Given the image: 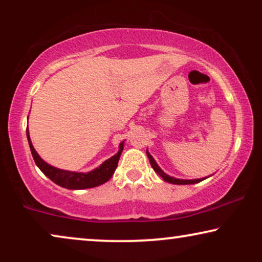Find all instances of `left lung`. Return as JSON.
Listing matches in <instances>:
<instances>
[{"label": "left lung", "instance_id": "8db88e82", "mask_svg": "<svg viewBox=\"0 0 262 262\" xmlns=\"http://www.w3.org/2000/svg\"><path fill=\"white\" fill-rule=\"evenodd\" d=\"M146 155H148V159L150 161V164H151L152 169L155 170L156 173L159 174L160 177L162 178L164 181L170 182V184H175V185H191V184H196V182H200V181L205 180V179H195V180H181V179H175L173 177H169V175H167L162 169H161L159 166H157L156 161L152 159V156L148 152V150H146Z\"/></svg>", "mask_w": 262, "mask_h": 262}]
</instances>
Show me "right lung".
Listing matches in <instances>:
<instances>
[{
	"instance_id": "add662e5",
	"label": "right lung",
	"mask_w": 262,
	"mask_h": 262,
	"mask_svg": "<svg viewBox=\"0 0 262 262\" xmlns=\"http://www.w3.org/2000/svg\"><path fill=\"white\" fill-rule=\"evenodd\" d=\"M27 139L28 144H30V149L33 156V160L35 164H37L39 169L48 177L50 180H52L55 184L62 186L64 188L68 189H84V188H92L96 187L105 184L112 178V175L116 171V168L118 167V161L120 159L121 151L124 149V142L120 143L119 145V151L116 155L111 157L107 161H105L101 166L96 168V169L89 171V173H75V171H68L62 170L58 168L52 167L44 162L40 159V156L38 155L35 151L33 145H32L30 134H28V127H27Z\"/></svg>"
}]
</instances>
